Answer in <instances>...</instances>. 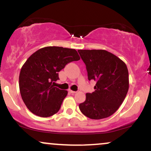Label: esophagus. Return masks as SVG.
<instances>
[{"label":"esophagus","mask_w":151,"mask_h":151,"mask_svg":"<svg viewBox=\"0 0 151 151\" xmlns=\"http://www.w3.org/2000/svg\"><path fill=\"white\" fill-rule=\"evenodd\" d=\"M69 92H70V93H72V94H74V93H77V92H76V91H73V90H69Z\"/></svg>","instance_id":"esophagus-1"}]
</instances>
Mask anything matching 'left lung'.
<instances>
[{"label":"left lung","instance_id":"obj_1","mask_svg":"<svg viewBox=\"0 0 151 151\" xmlns=\"http://www.w3.org/2000/svg\"><path fill=\"white\" fill-rule=\"evenodd\" d=\"M86 65L89 81L94 80L95 91L86 93L79 104L87 117L101 119L112 115L124 100L129 90V72L119 58L105 50H78Z\"/></svg>","mask_w":151,"mask_h":151}]
</instances>
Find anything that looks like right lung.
<instances>
[{
    "label": "right lung",
    "mask_w": 151,
    "mask_h": 151,
    "mask_svg": "<svg viewBox=\"0 0 151 151\" xmlns=\"http://www.w3.org/2000/svg\"><path fill=\"white\" fill-rule=\"evenodd\" d=\"M77 51L60 47L42 48L28 58L21 68L19 87L28 109L41 117H49L61 108L67 90L54 87L58 72L65 65L78 61Z\"/></svg>",
    "instance_id": "add662e5"
}]
</instances>
